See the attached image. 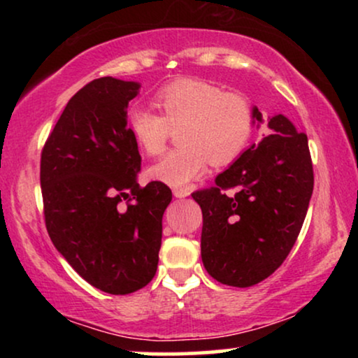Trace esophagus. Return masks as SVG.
Returning <instances> with one entry per match:
<instances>
[{"instance_id":"esophagus-1","label":"esophagus","mask_w":358,"mask_h":358,"mask_svg":"<svg viewBox=\"0 0 358 358\" xmlns=\"http://www.w3.org/2000/svg\"><path fill=\"white\" fill-rule=\"evenodd\" d=\"M173 194H174V197L184 199V197H187V195H190V190L189 189H174Z\"/></svg>"}]
</instances>
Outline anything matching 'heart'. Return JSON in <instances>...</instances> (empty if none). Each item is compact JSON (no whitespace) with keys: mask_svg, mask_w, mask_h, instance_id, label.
I'll use <instances>...</instances> for the list:
<instances>
[{"mask_svg":"<svg viewBox=\"0 0 358 358\" xmlns=\"http://www.w3.org/2000/svg\"><path fill=\"white\" fill-rule=\"evenodd\" d=\"M153 110L135 107L129 127L136 143L151 156L159 155L171 130H178L180 148L171 150L150 168V176L171 187L202 178L208 164L233 163L254 134L252 102L241 92H228L199 78H178L153 96Z\"/></svg>","mask_w":358,"mask_h":358,"instance_id":"b5f03b06","label":"heart"}]
</instances>
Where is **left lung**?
<instances>
[{"label":"left lung","instance_id":"8db88e82","mask_svg":"<svg viewBox=\"0 0 358 358\" xmlns=\"http://www.w3.org/2000/svg\"><path fill=\"white\" fill-rule=\"evenodd\" d=\"M254 114L262 122L261 112ZM268 129L213 187L192 194L203 215V266L223 285L244 288L272 275L290 254L310 205L315 174L308 136L280 114ZM231 188L237 192L227 194Z\"/></svg>","mask_w":358,"mask_h":358}]
</instances>
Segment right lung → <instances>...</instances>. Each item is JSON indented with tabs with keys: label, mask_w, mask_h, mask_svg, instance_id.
I'll use <instances>...</instances> for the list:
<instances>
[{
	"label": "right lung",
	"mask_w": 358,
	"mask_h": 358,
	"mask_svg": "<svg viewBox=\"0 0 358 358\" xmlns=\"http://www.w3.org/2000/svg\"><path fill=\"white\" fill-rule=\"evenodd\" d=\"M140 85L97 78L68 102L41 155L43 218L52 243L92 287L129 295L158 268L173 194L136 182L141 156L127 127Z\"/></svg>",
	"instance_id": "right-lung-1"
}]
</instances>
